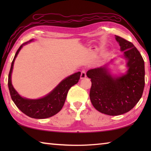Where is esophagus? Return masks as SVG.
<instances>
[{
	"instance_id": "obj_1",
	"label": "esophagus",
	"mask_w": 151,
	"mask_h": 151,
	"mask_svg": "<svg viewBox=\"0 0 151 151\" xmlns=\"http://www.w3.org/2000/svg\"><path fill=\"white\" fill-rule=\"evenodd\" d=\"M86 71L85 70H83L81 71V78L83 79V78H86Z\"/></svg>"
}]
</instances>
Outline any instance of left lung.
Instances as JSON below:
<instances>
[{
	"instance_id": "left-lung-1",
	"label": "left lung",
	"mask_w": 151,
	"mask_h": 151,
	"mask_svg": "<svg viewBox=\"0 0 151 151\" xmlns=\"http://www.w3.org/2000/svg\"><path fill=\"white\" fill-rule=\"evenodd\" d=\"M115 37L128 60L127 74L114 78L106 66L86 73L92 83L89 96L93 106L111 116L131 111L141 98L145 87V63L141 55L131 42L119 36Z\"/></svg>"
}]
</instances>
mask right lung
Listing matches in <instances>:
<instances>
[{"mask_svg":"<svg viewBox=\"0 0 151 151\" xmlns=\"http://www.w3.org/2000/svg\"><path fill=\"white\" fill-rule=\"evenodd\" d=\"M32 40L33 39L30 40L29 41L20 45L15 54L9 74V89L12 100L24 114L33 119H47L54 116L62 109L68 91L71 86L77 83L80 79L81 72L76 73L64 79L54 90L43 98L36 99V100L22 98L18 94L12 86L11 83V74L14 60L18 53L19 52L22 46L27 44V42H31Z\"/></svg>","mask_w":151,"mask_h":151,"instance_id":"obj_1","label":"right lung"}]
</instances>
